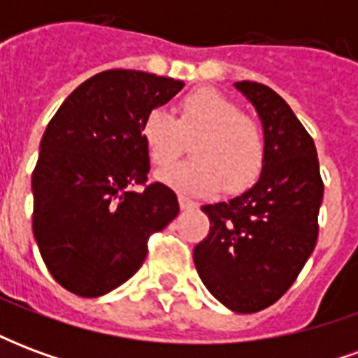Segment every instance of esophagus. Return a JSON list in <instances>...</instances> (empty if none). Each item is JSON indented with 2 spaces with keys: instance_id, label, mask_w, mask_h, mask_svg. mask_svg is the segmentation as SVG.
<instances>
[{
  "instance_id": "obj_1",
  "label": "esophagus",
  "mask_w": 358,
  "mask_h": 358,
  "mask_svg": "<svg viewBox=\"0 0 358 358\" xmlns=\"http://www.w3.org/2000/svg\"><path fill=\"white\" fill-rule=\"evenodd\" d=\"M178 203H180V209L182 210H189V209H195V207H197V205H195L192 199H187V197H184V195H180Z\"/></svg>"
}]
</instances>
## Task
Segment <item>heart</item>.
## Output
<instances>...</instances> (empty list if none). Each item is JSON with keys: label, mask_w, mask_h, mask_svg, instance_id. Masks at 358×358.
Returning a JSON list of instances; mask_svg holds the SVG:
<instances>
[{"label": "heart", "mask_w": 358, "mask_h": 358, "mask_svg": "<svg viewBox=\"0 0 358 358\" xmlns=\"http://www.w3.org/2000/svg\"><path fill=\"white\" fill-rule=\"evenodd\" d=\"M141 141L149 161L164 169L191 140L189 159L159 174V180L184 195L240 194L253 186L263 171L264 138L253 118L217 90H195L182 97L176 117L153 109L141 122Z\"/></svg>", "instance_id": "obj_1"}]
</instances>
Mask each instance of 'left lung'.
Instances as JSON below:
<instances>
[{
	"label": "left lung",
	"instance_id": "left-lung-1",
	"mask_svg": "<svg viewBox=\"0 0 358 358\" xmlns=\"http://www.w3.org/2000/svg\"><path fill=\"white\" fill-rule=\"evenodd\" d=\"M261 118L264 164L253 187L228 203L203 205L207 238L194 249L205 287L236 313H257L284 295L318 240L324 184L313 138L280 95L236 82Z\"/></svg>",
	"mask_w": 358,
	"mask_h": 358
}]
</instances>
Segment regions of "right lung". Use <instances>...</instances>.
<instances>
[{
  "label": "right lung",
  "instance_id": "right-lung-1",
  "mask_svg": "<svg viewBox=\"0 0 358 358\" xmlns=\"http://www.w3.org/2000/svg\"><path fill=\"white\" fill-rule=\"evenodd\" d=\"M184 82L141 71H105L82 82L53 115L32 172V232L51 276L99 297L132 278L153 232L176 218V194L145 185L141 122Z\"/></svg>",
  "mask_w": 358,
  "mask_h": 358
}]
</instances>
